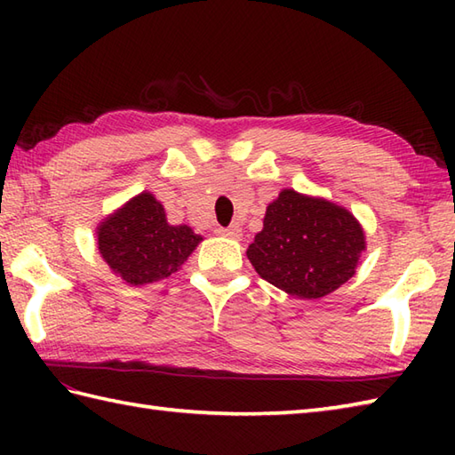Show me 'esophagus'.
I'll use <instances>...</instances> for the list:
<instances>
[{"instance_id": "34e87169", "label": "esophagus", "mask_w": 455, "mask_h": 455, "mask_svg": "<svg viewBox=\"0 0 455 455\" xmlns=\"http://www.w3.org/2000/svg\"><path fill=\"white\" fill-rule=\"evenodd\" d=\"M219 233H220L222 236L233 238V240H240V238H243V228L236 227V225L228 227V228H219Z\"/></svg>"}]
</instances>
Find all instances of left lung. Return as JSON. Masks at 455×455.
<instances>
[{
  "label": "left lung",
  "mask_w": 455,
  "mask_h": 455,
  "mask_svg": "<svg viewBox=\"0 0 455 455\" xmlns=\"http://www.w3.org/2000/svg\"><path fill=\"white\" fill-rule=\"evenodd\" d=\"M365 233L350 211L324 197L282 189L246 256L267 283L299 299H321L354 277Z\"/></svg>",
  "instance_id": "left-lung-1"
}]
</instances>
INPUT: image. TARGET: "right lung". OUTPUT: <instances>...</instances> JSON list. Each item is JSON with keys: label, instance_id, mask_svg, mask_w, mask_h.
<instances>
[{"label": "right lung", "instance_id": "add662e5", "mask_svg": "<svg viewBox=\"0 0 455 455\" xmlns=\"http://www.w3.org/2000/svg\"><path fill=\"white\" fill-rule=\"evenodd\" d=\"M95 240L111 272L139 287L180 272L203 236L188 225H170L162 203L142 191L101 219Z\"/></svg>", "mask_w": 455, "mask_h": 455}]
</instances>
